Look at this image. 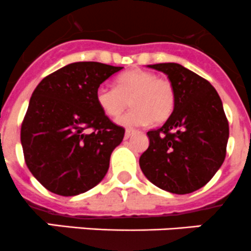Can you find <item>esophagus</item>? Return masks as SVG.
Instances as JSON below:
<instances>
[{"label": "esophagus", "instance_id": "obj_1", "mask_svg": "<svg viewBox=\"0 0 251 251\" xmlns=\"http://www.w3.org/2000/svg\"><path fill=\"white\" fill-rule=\"evenodd\" d=\"M133 133H134L133 129H126V139H128L129 136H130Z\"/></svg>", "mask_w": 251, "mask_h": 251}]
</instances>
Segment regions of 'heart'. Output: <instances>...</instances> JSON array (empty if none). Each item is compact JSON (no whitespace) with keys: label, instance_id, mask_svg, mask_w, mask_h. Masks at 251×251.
Listing matches in <instances>:
<instances>
[{"label":"heart","instance_id":"b5f03b06","mask_svg":"<svg viewBox=\"0 0 251 251\" xmlns=\"http://www.w3.org/2000/svg\"><path fill=\"white\" fill-rule=\"evenodd\" d=\"M96 102L105 115L117 118L126 106L131 110L120 120L123 126L160 125L175 110V86L168 79L144 69H131L116 79V88L101 85L95 94Z\"/></svg>","mask_w":251,"mask_h":251}]
</instances>
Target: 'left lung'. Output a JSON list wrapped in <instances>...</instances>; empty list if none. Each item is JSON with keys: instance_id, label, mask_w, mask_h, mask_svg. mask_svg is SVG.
Instances as JSON below:
<instances>
[{"instance_id": "left-lung-1", "label": "left lung", "mask_w": 251, "mask_h": 251, "mask_svg": "<svg viewBox=\"0 0 251 251\" xmlns=\"http://www.w3.org/2000/svg\"><path fill=\"white\" fill-rule=\"evenodd\" d=\"M175 86V110L166 123L148 131L150 145L139 165L152 184L173 194L204 187L222 166L229 126L212 85L178 63L151 64Z\"/></svg>"}]
</instances>
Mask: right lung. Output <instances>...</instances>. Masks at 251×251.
<instances>
[{"label": "right lung", "mask_w": 251, "mask_h": 251, "mask_svg": "<svg viewBox=\"0 0 251 251\" xmlns=\"http://www.w3.org/2000/svg\"><path fill=\"white\" fill-rule=\"evenodd\" d=\"M122 68L75 62L45 76L34 90L21 141L29 171L51 193L81 194L107 173L125 128L103 113L95 94Z\"/></svg>", "instance_id": "obj_1"}]
</instances>
